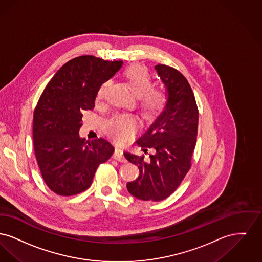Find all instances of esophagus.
<instances>
[{
  "instance_id": "34e87169",
  "label": "esophagus",
  "mask_w": 262,
  "mask_h": 262,
  "mask_svg": "<svg viewBox=\"0 0 262 262\" xmlns=\"http://www.w3.org/2000/svg\"><path fill=\"white\" fill-rule=\"evenodd\" d=\"M113 159L118 161V162H121V163H125L126 162V159H125L124 155H123V151L119 148H116L115 151L113 154Z\"/></svg>"
}]
</instances>
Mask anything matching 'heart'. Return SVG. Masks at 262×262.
Instances as JSON below:
<instances>
[{
    "label": "heart",
    "instance_id": "heart-1",
    "mask_svg": "<svg viewBox=\"0 0 262 262\" xmlns=\"http://www.w3.org/2000/svg\"><path fill=\"white\" fill-rule=\"evenodd\" d=\"M123 78L139 97V104L145 117H155L165 111L168 100L167 93L162 86H152L154 81L150 73L142 65L134 64L126 68ZM108 79L97 86L96 101L104 100L110 88ZM137 119L130 114H116L105 123L106 133L116 141H126L137 130Z\"/></svg>",
    "mask_w": 262,
    "mask_h": 262
}]
</instances>
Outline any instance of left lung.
<instances>
[{"label":"left lung","instance_id":"1","mask_svg":"<svg viewBox=\"0 0 262 262\" xmlns=\"http://www.w3.org/2000/svg\"><path fill=\"white\" fill-rule=\"evenodd\" d=\"M167 90L163 111L137 144L149 158L125 151V158L137 165L139 177L127 183L130 194L144 201H161L177 190L191 167L198 130V107L192 89L177 69L159 64L155 67Z\"/></svg>","mask_w":262,"mask_h":262}]
</instances>
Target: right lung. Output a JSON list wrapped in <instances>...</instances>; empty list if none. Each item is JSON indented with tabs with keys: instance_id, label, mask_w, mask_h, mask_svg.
Returning a JSON list of instances; mask_svg holds the SVG:
<instances>
[{
	"instance_id": "right-lung-1",
	"label": "right lung",
	"mask_w": 262,
	"mask_h": 262,
	"mask_svg": "<svg viewBox=\"0 0 262 262\" xmlns=\"http://www.w3.org/2000/svg\"><path fill=\"white\" fill-rule=\"evenodd\" d=\"M122 61L95 56L76 57L56 72L45 86L33 113V146L46 185L61 196L86 190L98 165L110 160L114 148L97 138L86 144L79 136L84 111L95 107L96 92Z\"/></svg>"
}]
</instances>
